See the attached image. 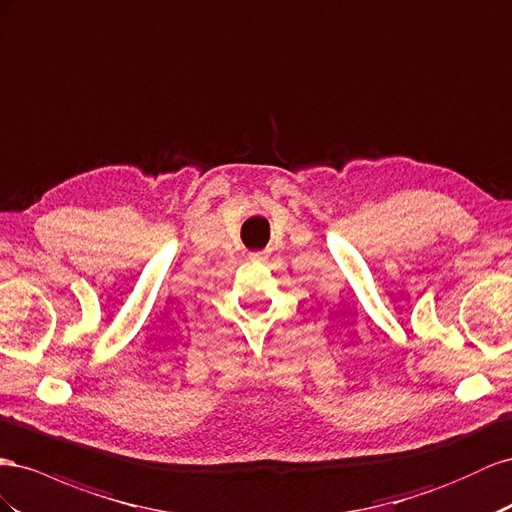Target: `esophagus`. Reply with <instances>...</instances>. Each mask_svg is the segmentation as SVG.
<instances>
[{
	"instance_id": "obj_1",
	"label": "esophagus",
	"mask_w": 512,
	"mask_h": 512,
	"mask_svg": "<svg viewBox=\"0 0 512 512\" xmlns=\"http://www.w3.org/2000/svg\"><path fill=\"white\" fill-rule=\"evenodd\" d=\"M250 258H252V260H267V258H269V252H254V254H250Z\"/></svg>"
}]
</instances>
